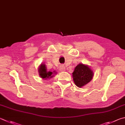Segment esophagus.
Wrapping results in <instances>:
<instances>
[{
  "label": "esophagus",
  "mask_w": 125,
  "mask_h": 125,
  "mask_svg": "<svg viewBox=\"0 0 125 125\" xmlns=\"http://www.w3.org/2000/svg\"><path fill=\"white\" fill-rule=\"evenodd\" d=\"M60 70L61 72H64L65 70V68L64 66H63V65H62V66H61L60 68Z\"/></svg>",
  "instance_id": "esophagus-1"
}]
</instances>
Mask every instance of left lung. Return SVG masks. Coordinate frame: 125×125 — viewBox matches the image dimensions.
<instances>
[{
  "label": "left lung",
  "instance_id": "1",
  "mask_svg": "<svg viewBox=\"0 0 125 125\" xmlns=\"http://www.w3.org/2000/svg\"><path fill=\"white\" fill-rule=\"evenodd\" d=\"M94 75V73L88 65L79 63L75 67L72 73L73 81L78 87H83L90 82Z\"/></svg>",
  "mask_w": 125,
  "mask_h": 125
}]
</instances>
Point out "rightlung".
Listing matches in <instances>:
<instances>
[{"label":"right lung","instance_id":"add662e5","mask_svg":"<svg viewBox=\"0 0 125 125\" xmlns=\"http://www.w3.org/2000/svg\"><path fill=\"white\" fill-rule=\"evenodd\" d=\"M38 71L39 73V76L44 80H46V79H49L53 78L55 76V75L57 74V72H56L55 70H54L53 72L48 71L46 65L44 63H41V64L38 68Z\"/></svg>","mask_w":125,"mask_h":125}]
</instances>
